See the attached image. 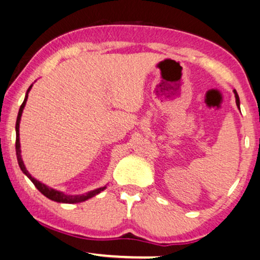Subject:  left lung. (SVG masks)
Segmentation results:
<instances>
[{"label": "left lung", "instance_id": "obj_1", "mask_svg": "<svg viewBox=\"0 0 260 260\" xmlns=\"http://www.w3.org/2000/svg\"><path fill=\"white\" fill-rule=\"evenodd\" d=\"M234 94H235V102H237V106L240 107V101H239V96L237 94V91L234 90Z\"/></svg>", "mask_w": 260, "mask_h": 260}]
</instances>
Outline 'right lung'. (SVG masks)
<instances>
[{
	"label": "right lung",
	"mask_w": 260,
	"mask_h": 260,
	"mask_svg": "<svg viewBox=\"0 0 260 260\" xmlns=\"http://www.w3.org/2000/svg\"><path fill=\"white\" fill-rule=\"evenodd\" d=\"M32 88V85L29 86V89L27 90V95L25 98V101L22 102L21 107H20V110H19V114H17V119H16V124H15V129H16V141H15V150H16V157H17V162H19V166L20 169H21L23 174H25L27 177H28L30 181L33 182V184L37 186V189L39 190V191L43 193L47 197V199H50L52 201H55V202H61V203H79V202H83V201L90 199V197H94L95 195H98L103 190L106 189V186H102V188H99V189H95L92 190V191H89L88 193H84V195H77V196H69V195H64L63 192L60 191H57V190L54 189H51L48 188L47 185L43 184V183H40L39 181H37L36 178H33L32 176L28 174V171L26 170L25 165H23V161H22V158H21V150H20V140H19V126H20V119H21V114H22V110L25 108V105H26V101H27V98H28V91Z\"/></svg>",
	"instance_id": "add662e5"
}]
</instances>
